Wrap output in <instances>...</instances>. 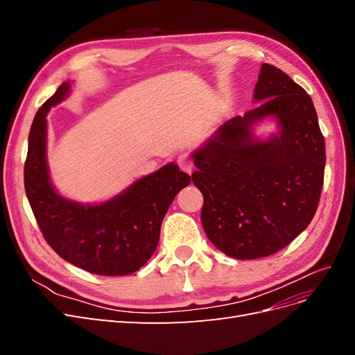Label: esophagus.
Instances as JSON below:
<instances>
[{
	"label": "esophagus",
	"instance_id": "34e87169",
	"mask_svg": "<svg viewBox=\"0 0 355 355\" xmlns=\"http://www.w3.org/2000/svg\"><path fill=\"white\" fill-rule=\"evenodd\" d=\"M178 164L180 170L187 171V173H191L192 168H194V163H192V158L188 154H182L178 157Z\"/></svg>",
	"mask_w": 355,
	"mask_h": 355
}]
</instances>
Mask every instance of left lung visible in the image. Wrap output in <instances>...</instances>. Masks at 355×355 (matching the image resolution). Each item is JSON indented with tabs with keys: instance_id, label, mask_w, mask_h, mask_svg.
<instances>
[{
	"instance_id": "1",
	"label": "left lung",
	"mask_w": 355,
	"mask_h": 355,
	"mask_svg": "<svg viewBox=\"0 0 355 355\" xmlns=\"http://www.w3.org/2000/svg\"><path fill=\"white\" fill-rule=\"evenodd\" d=\"M256 108L225 123L194 154L192 182L204 202L201 223L216 249L257 259L292 243L313 220L324 182L326 145L309 94L263 63ZM268 114L281 133L253 141L251 125Z\"/></svg>"
}]
</instances>
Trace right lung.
Here are the masks:
<instances>
[{
	"label": "right lung",
	"mask_w": 355,
	"mask_h": 355,
	"mask_svg": "<svg viewBox=\"0 0 355 355\" xmlns=\"http://www.w3.org/2000/svg\"><path fill=\"white\" fill-rule=\"evenodd\" d=\"M68 90L69 83L59 85L31 125L24 173L31 209L42 237L62 259L98 275L133 274L155 252L161 222L191 178L170 163L99 206H81L58 196L46 163V115Z\"/></svg>",
	"instance_id": "right-lung-1"
}]
</instances>
